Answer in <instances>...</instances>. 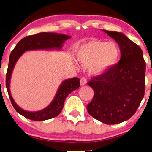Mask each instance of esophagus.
I'll use <instances>...</instances> for the list:
<instances>
[{
  "label": "esophagus",
  "mask_w": 152,
  "mask_h": 152,
  "mask_svg": "<svg viewBox=\"0 0 152 152\" xmlns=\"http://www.w3.org/2000/svg\"><path fill=\"white\" fill-rule=\"evenodd\" d=\"M87 84V81L85 78H82L80 80V84L82 85V86H84V85H86Z\"/></svg>",
  "instance_id": "1"
}]
</instances>
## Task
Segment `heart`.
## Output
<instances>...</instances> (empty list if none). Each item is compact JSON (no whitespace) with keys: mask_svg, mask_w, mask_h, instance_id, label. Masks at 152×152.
<instances>
[{"mask_svg":"<svg viewBox=\"0 0 152 152\" xmlns=\"http://www.w3.org/2000/svg\"><path fill=\"white\" fill-rule=\"evenodd\" d=\"M75 57L82 66L88 65L91 74L102 75L116 64L120 57V50L115 43L93 39L77 48Z\"/></svg>","mask_w":152,"mask_h":152,"instance_id":"b5f03b06","label":"heart"}]
</instances>
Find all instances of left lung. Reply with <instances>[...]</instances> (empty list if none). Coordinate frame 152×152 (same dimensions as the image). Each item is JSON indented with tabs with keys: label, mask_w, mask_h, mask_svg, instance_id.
Returning <instances> with one entry per match:
<instances>
[{
	"label": "left lung",
	"mask_w": 152,
	"mask_h": 152,
	"mask_svg": "<svg viewBox=\"0 0 152 152\" xmlns=\"http://www.w3.org/2000/svg\"><path fill=\"white\" fill-rule=\"evenodd\" d=\"M103 31L118 43L121 57L111 69L88 83L94 96L86 108L96 120L115 124L129 119L138 109L145 94L146 64L140 48L123 33Z\"/></svg>",
	"instance_id": "obj_1"
}]
</instances>
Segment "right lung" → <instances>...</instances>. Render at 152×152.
I'll use <instances>...</instances> for the list:
<instances>
[{"instance_id":"1","label":"right lung","mask_w":152,"mask_h":152,"mask_svg":"<svg viewBox=\"0 0 152 152\" xmlns=\"http://www.w3.org/2000/svg\"><path fill=\"white\" fill-rule=\"evenodd\" d=\"M69 39L70 37L68 35L54 32H41L21 39L12 51L6 75V88L12 104L16 111L25 118L34 121H43L57 116L63 109L66 97L80 87V79L74 77L63 81L60 84L53 100L47 107L38 111H28L22 109L16 104L10 92V80L16 61L26 51L37 50H61L64 43Z\"/></svg>"}]
</instances>
